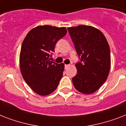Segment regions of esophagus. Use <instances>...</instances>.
I'll return each instance as SVG.
<instances>
[{
    "instance_id": "obj_1",
    "label": "esophagus",
    "mask_w": 126,
    "mask_h": 126,
    "mask_svg": "<svg viewBox=\"0 0 126 126\" xmlns=\"http://www.w3.org/2000/svg\"><path fill=\"white\" fill-rule=\"evenodd\" d=\"M69 66H70V65H65V68H67V67H69Z\"/></svg>"
}]
</instances>
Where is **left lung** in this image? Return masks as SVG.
I'll return each instance as SVG.
<instances>
[{
	"label": "left lung",
	"mask_w": 126,
	"mask_h": 126,
	"mask_svg": "<svg viewBox=\"0 0 126 126\" xmlns=\"http://www.w3.org/2000/svg\"><path fill=\"white\" fill-rule=\"evenodd\" d=\"M80 61L75 65L77 73L73 78L75 88L84 94L99 90L107 79L110 69V51L105 36L90 25L69 27Z\"/></svg>",
	"instance_id": "1"
}]
</instances>
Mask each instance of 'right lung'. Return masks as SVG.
<instances>
[{
    "instance_id": "obj_1",
    "label": "right lung",
    "mask_w": 126,
    "mask_h": 126,
    "mask_svg": "<svg viewBox=\"0 0 126 126\" xmlns=\"http://www.w3.org/2000/svg\"><path fill=\"white\" fill-rule=\"evenodd\" d=\"M65 27L39 25L32 29L23 41L19 54L21 73L31 90L41 96L57 89L65 65L50 61L55 45L67 33Z\"/></svg>"
}]
</instances>
